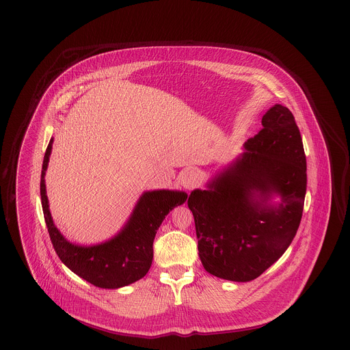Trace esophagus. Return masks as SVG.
I'll list each match as a JSON object with an SVG mask.
<instances>
[{
    "instance_id": "1",
    "label": "esophagus",
    "mask_w": 350,
    "mask_h": 350,
    "mask_svg": "<svg viewBox=\"0 0 350 350\" xmlns=\"http://www.w3.org/2000/svg\"><path fill=\"white\" fill-rule=\"evenodd\" d=\"M200 181H202L200 174L194 169H187L180 176V183L187 190H193V189L198 187Z\"/></svg>"
}]
</instances>
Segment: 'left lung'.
<instances>
[{
    "label": "left lung",
    "mask_w": 350,
    "mask_h": 350,
    "mask_svg": "<svg viewBox=\"0 0 350 350\" xmlns=\"http://www.w3.org/2000/svg\"><path fill=\"white\" fill-rule=\"evenodd\" d=\"M244 152L187 200L202 265L210 274L250 282L271 267L299 228L307 164L293 113L274 105ZM278 196L280 202H273Z\"/></svg>",
    "instance_id": "8db88e82"
}]
</instances>
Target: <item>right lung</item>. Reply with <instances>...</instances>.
I'll return each mask as SVG.
<instances>
[{"instance_id":"obj_1","label":"right lung","mask_w":350,"mask_h":350,"mask_svg":"<svg viewBox=\"0 0 350 350\" xmlns=\"http://www.w3.org/2000/svg\"><path fill=\"white\" fill-rule=\"evenodd\" d=\"M53 139L44 154L40 176V198L51 241L62 262L86 282L100 288H119L143 278L152 265L153 240L167 214L185 203L187 194L178 190L144 191L127 223L119 232L96 245L68 241L51 217L46 193V170Z\"/></svg>"}]
</instances>
